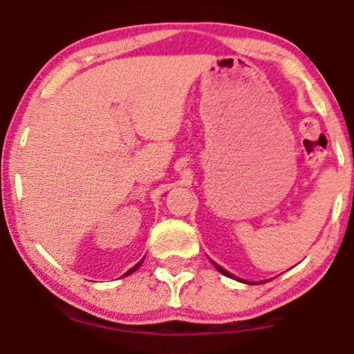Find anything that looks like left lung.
<instances>
[{"label": "left lung", "mask_w": 354, "mask_h": 354, "mask_svg": "<svg viewBox=\"0 0 354 354\" xmlns=\"http://www.w3.org/2000/svg\"><path fill=\"white\" fill-rule=\"evenodd\" d=\"M211 263H213V265H214V268H216V270L219 271V273H223V274H225V276H230V278H234V276H233V274H231V273H228V271H226V270H223V268H221V266H218V265H216V263H214V261H211ZM236 279H239V278H236ZM241 281H243V279H241ZM245 283H248V281H245Z\"/></svg>", "instance_id": "left-lung-1"}]
</instances>
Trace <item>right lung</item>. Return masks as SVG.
<instances>
[{"mask_svg": "<svg viewBox=\"0 0 354 354\" xmlns=\"http://www.w3.org/2000/svg\"><path fill=\"white\" fill-rule=\"evenodd\" d=\"M141 263H143V259H141V261H140V263H136V265H135V266H133V268H131V270H128V271H126V273H124V276L131 274V273H133V271H136V270H138V268H140V265H141Z\"/></svg>", "mask_w": 354, "mask_h": 354, "instance_id": "right-lung-1", "label": "right lung"}]
</instances>
